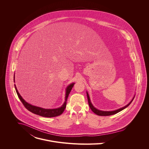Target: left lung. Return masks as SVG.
Segmentation results:
<instances>
[{
	"instance_id": "left-lung-1",
	"label": "left lung",
	"mask_w": 149,
	"mask_h": 149,
	"mask_svg": "<svg viewBox=\"0 0 149 149\" xmlns=\"http://www.w3.org/2000/svg\"><path fill=\"white\" fill-rule=\"evenodd\" d=\"M87 98H88V104H89V106L90 107L91 109V110L95 113L98 116H111V115H113V114H115L121 111H122L123 110L125 109L126 107H128V106L132 103V102L133 101V99L134 98V97H133V98L132 99V100L127 105H126L125 106H124V107L121 108V109H119L118 110H114V111H101V110H98L96 108H95L93 105L92 104L91 101H90V97H89V95L88 94V93L87 92Z\"/></svg>"
}]
</instances>
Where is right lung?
Wrapping results in <instances>:
<instances>
[{
  "label": "right lung",
  "mask_w": 149,
  "mask_h": 149,
  "mask_svg": "<svg viewBox=\"0 0 149 149\" xmlns=\"http://www.w3.org/2000/svg\"><path fill=\"white\" fill-rule=\"evenodd\" d=\"M14 82H15V75H14ZM75 83H72L71 84H70L69 86L67 87V89H66V93H65V102L63 104V105L61 106V107H59L58 109H43L41 107H36V106H34L32 105L29 103H28L27 102H26L23 98L21 97V95L19 94L16 87V85L15 84V88L16 91V93L17 94V96L19 97V98L20 99V100L21 101V102H22V104H24V105L25 106V107L29 110V111L32 112L33 114L39 115L40 116L42 117H56L58 116L59 115H61L63 111H64L66 105H67V98L68 97V95L74 86Z\"/></svg>",
  "instance_id": "1"
}]
</instances>
